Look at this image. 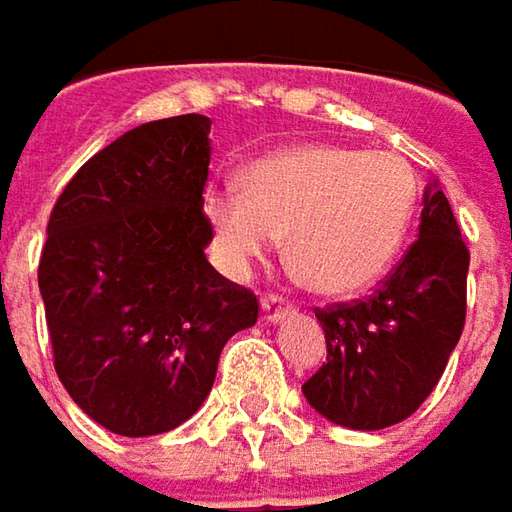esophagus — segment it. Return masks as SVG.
I'll use <instances>...</instances> for the list:
<instances>
[{
  "instance_id": "obj_1",
  "label": "esophagus",
  "mask_w": 512,
  "mask_h": 512,
  "mask_svg": "<svg viewBox=\"0 0 512 512\" xmlns=\"http://www.w3.org/2000/svg\"><path fill=\"white\" fill-rule=\"evenodd\" d=\"M260 309H263V321L266 323H278L283 321L286 315H292V312H295V306H292L289 300L280 298V295H266L263 303H260Z\"/></svg>"
}]
</instances>
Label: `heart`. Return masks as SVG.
I'll use <instances>...</instances> for the list:
<instances>
[{"instance_id": "heart-1", "label": "heart", "mask_w": 512, "mask_h": 512, "mask_svg": "<svg viewBox=\"0 0 512 512\" xmlns=\"http://www.w3.org/2000/svg\"><path fill=\"white\" fill-rule=\"evenodd\" d=\"M418 200L407 157L306 143L252 163L243 189L209 191L206 220L226 269L246 272L289 234L303 278L323 295H352L392 266Z\"/></svg>"}]
</instances>
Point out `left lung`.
I'll list each match as a JSON object with an SVG mask.
<instances>
[{
    "label": "left lung",
    "instance_id": "obj_1",
    "mask_svg": "<svg viewBox=\"0 0 512 512\" xmlns=\"http://www.w3.org/2000/svg\"><path fill=\"white\" fill-rule=\"evenodd\" d=\"M470 252L450 200L430 180L418 240L367 300L318 309L326 364L306 401L349 430H384L424 404L456 349L467 312Z\"/></svg>",
    "mask_w": 512,
    "mask_h": 512
}]
</instances>
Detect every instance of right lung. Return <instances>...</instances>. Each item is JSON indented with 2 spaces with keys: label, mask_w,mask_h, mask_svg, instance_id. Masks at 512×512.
Instances as JSON below:
<instances>
[{
  "label": "right lung",
  "mask_w": 512,
  "mask_h": 512,
  "mask_svg": "<svg viewBox=\"0 0 512 512\" xmlns=\"http://www.w3.org/2000/svg\"><path fill=\"white\" fill-rule=\"evenodd\" d=\"M212 120L125 131L59 194L39 260L54 367L79 410L128 438L200 410L257 298L206 260Z\"/></svg>",
  "instance_id": "obj_1"
}]
</instances>
